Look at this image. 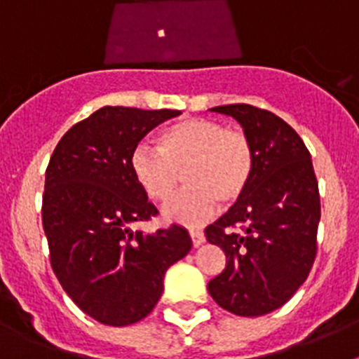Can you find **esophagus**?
Instances as JSON below:
<instances>
[{
    "mask_svg": "<svg viewBox=\"0 0 359 359\" xmlns=\"http://www.w3.org/2000/svg\"><path fill=\"white\" fill-rule=\"evenodd\" d=\"M189 236L190 239H192V246H194V248H198V246H201V244L205 243V233H203L201 230H194V228H192V230H189Z\"/></svg>",
    "mask_w": 359,
    "mask_h": 359,
    "instance_id": "34e87169",
    "label": "esophagus"
}]
</instances>
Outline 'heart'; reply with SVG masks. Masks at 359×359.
I'll use <instances>...</instances> for the list:
<instances>
[{
    "label": "heart",
    "mask_w": 359,
    "mask_h": 359,
    "mask_svg": "<svg viewBox=\"0 0 359 359\" xmlns=\"http://www.w3.org/2000/svg\"><path fill=\"white\" fill-rule=\"evenodd\" d=\"M129 169L145 198L169 201L185 172L187 189L165 205L170 223L201 226L217 212L219 201H239L252 182L255 151L239 129L201 116H189L163 128L158 149L142 144L131 152Z\"/></svg>",
    "instance_id": "1"
}]
</instances>
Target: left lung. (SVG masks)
<instances>
[{"label": "left lung", "mask_w": 359, "mask_h": 359, "mask_svg": "<svg viewBox=\"0 0 359 359\" xmlns=\"http://www.w3.org/2000/svg\"><path fill=\"white\" fill-rule=\"evenodd\" d=\"M210 111L241 123L255 170L243 198L205 230L226 255L208 293L237 316L268 315L297 293L315 262L320 194L313 161L297 131L271 111L250 104Z\"/></svg>", "instance_id": "8db88e82"}]
</instances>
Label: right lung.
Wrapping results in <instances>:
<instances>
[{
  "mask_svg": "<svg viewBox=\"0 0 359 359\" xmlns=\"http://www.w3.org/2000/svg\"><path fill=\"white\" fill-rule=\"evenodd\" d=\"M176 109L106 106L75 123L50 158L43 228L57 280L86 315L123 327L154 309L165 271L192 248L172 224L154 233L131 224L158 214L133 180L131 152Z\"/></svg>",
  "mask_w": 359,
  "mask_h": 359,
  "instance_id": "add662e5",
  "label": "right lung"
}]
</instances>
